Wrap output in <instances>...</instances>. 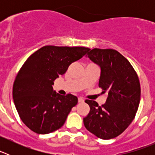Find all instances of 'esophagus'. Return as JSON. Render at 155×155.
<instances>
[{
  "label": "esophagus",
  "instance_id": "obj_1",
  "mask_svg": "<svg viewBox=\"0 0 155 155\" xmlns=\"http://www.w3.org/2000/svg\"><path fill=\"white\" fill-rule=\"evenodd\" d=\"M78 102L80 103H82V102H84V99L82 98H78Z\"/></svg>",
  "mask_w": 155,
  "mask_h": 155
}]
</instances>
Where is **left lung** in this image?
<instances>
[{
	"instance_id": "obj_1",
	"label": "left lung",
	"mask_w": 155,
	"mask_h": 155,
	"mask_svg": "<svg viewBox=\"0 0 155 155\" xmlns=\"http://www.w3.org/2000/svg\"><path fill=\"white\" fill-rule=\"evenodd\" d=\"M87 57L101 68L98 86L107 93L105 104L85 100L90 112L84 118L87 130L103 140L120 135L132 123L140 100V84L128 60L113 49L90 50Z\"/></svg>"
}]
</instances>
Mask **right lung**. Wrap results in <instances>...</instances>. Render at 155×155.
Listing matches in <instances>:
<instances>
[{
    "label": "right lung",
    "instance_id": "obj_1",
    "mask_svg": "<svg viewBox=\"0 0 155 155\" xmlns=\"http://www.w3.org/2000/svg\"><path fill=\"white\" fill-rule=\"evenodd\" d=\"M89 50L81 46H45L24 63L14 82L12 95L20 118L31 130L46 134L64 125L78 98L57 94L52 85Z\"/></svg>",
    "mask_w": 155,
    "mask_h": 155
}]
</instances>
